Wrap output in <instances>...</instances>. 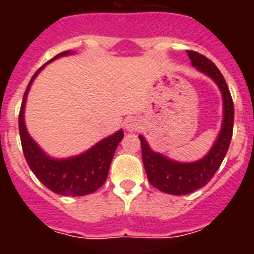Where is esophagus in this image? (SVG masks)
I'll return each mask as SVG.
<instances>
[{"instance_id": "1", "label": "esophagus", "mask_w": 254, "mask_h": 254, "mask_svg": "<svg viewBox=\"0 0 254 254\" xmlns=\"http://www.w3.org/2000/svg\"><path fill=\"white\" fill-rule=\"evenodd\" d=\"M125 128L129 132L137 131V129L140 128V121H138L137 118H134V117L128 118V120H126Z\"/></svg>"}]
</instances>
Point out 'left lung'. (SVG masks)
I'll use <instances>...</instances> for the list:
<instances>
[{
	"mask_svg": "<svg viewBox=\"0 0 254 254\" xmlns=\"http://www.w3.org/2000/svg\"><path fill=\"white\" fill-rule=\"evenodd\" d=\"M187 53L192 66L210 76L220 87L224 100V121L221 132L212 149L205 158L196 163H177L167 159L161 154L152 151L146 140L141 134L138 136L141 141L143 167L146 170L150 185L161 192L176 196L190 193L211 181L228 152L234 126V104L223 73L203 55L194 51H187Z\"/></svg>",
	"mask_w": 254,
	"mask_h": 254,
	"instance_id": "obj_1",
	"label": "left lung"
}]
</instances>
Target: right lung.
Instances as JSON below:
<instances>
[{"instance_id":"add662e5","label":"right lung","mask_w":254,"mask_h":254,"mask_svg":"<svg viewBox=\"0 0 254 254\" xmlns=\"http://www.w3.org/2000/svg\"><path fill=\"white\" fill-rule=\"evenodd\" d=\"M69 53H71L69 51L62 52L52 58L49 62ZM42 68L38 69L31 77L20 108L19 131L24 156L31 172L52 192L64 196H86L95 192L107 181L114 151L123 138V131L120 129L117 133L104 138L90 150L75 158L64 159V160H55L48 158L29 136L24 123V107H25L26 95L31 82Z\"/></svg>"}]
</instances>
